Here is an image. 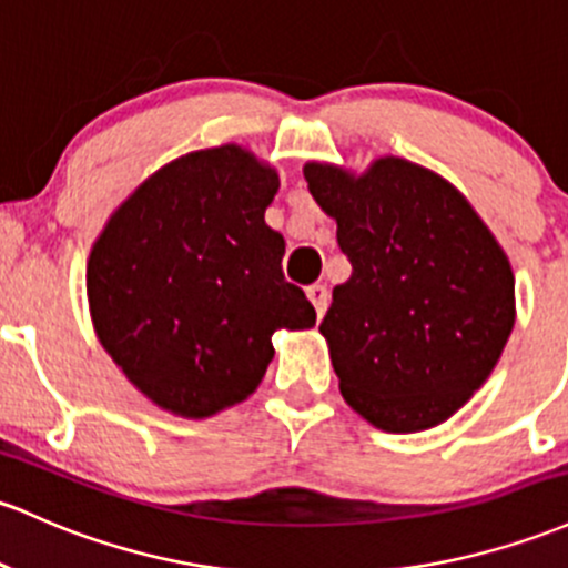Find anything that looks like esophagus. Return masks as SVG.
I'll use <instances>...</instances> for the list:
<instances>
[{"label": "esophagus", "instance_id": "1", "mask_svg": "<svg viewBox=\"0 0 568 568\" xmlns=\"http://www.w3.org/2000/svg\"><path fill=\"white\" fill-rule=\"evenodd\" d=\"M307 296H310V302H313L317 317H323V313H326V310H328V298H332V294H328L326 285H321V283L310 285Z\"/></svg>", "mask_w": 568, "mask_h": 568}]
</instances>
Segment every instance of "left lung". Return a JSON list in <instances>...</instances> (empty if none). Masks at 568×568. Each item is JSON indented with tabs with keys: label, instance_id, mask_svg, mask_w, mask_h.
Returning <instances> with one entry per match:
<instances>
[{
	"label": "left lung",
	"instance_id": "1",
	"mask_svg": "<svg viewBox=\"0 0 568 568\" xmlns=\"http://www.w3.org/2000/svg\"><path fill=\"white\" fill-rule=\"evenodd\" d=\"M353 274L321 323L339 390L372 426L413 434L458 413L515 326L507 253L445 178L385 155L364 174L310 161Z\"/></svg>",
	"mask_w": 568,
	"mask_h": 568
}]
</instances>
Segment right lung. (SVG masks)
Returning a JSON list of instances; mask_svg holds the SVG:
<instances>
[{
    "instance_id": "obj_1",
    "label": "right lung",
    "mask_w": 568,
    "mask_h": 568,
    "mask_svg": "<svg viewBox=\"0 0 568 568\" xmlns=\"http://www.w3.org/2000/svg\"><path fill=\"white\" fill-rule=\"evenodd\" d=\"M280 178L240 145L161 166L93 242L91 321L140 394L183 417L245 402L277 328H313L315 307L283 274L285 240L264 213Z\"/></svg>"
}]
</instances>
